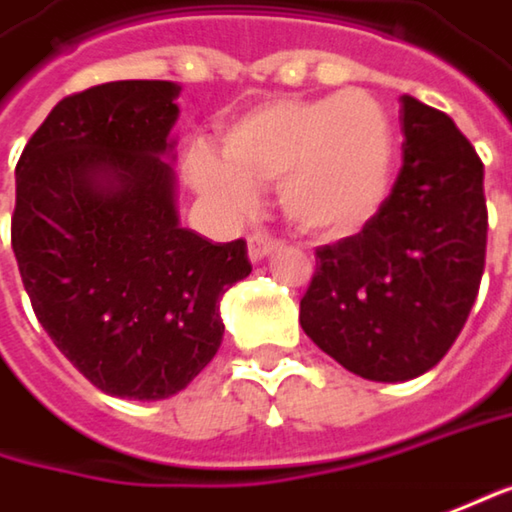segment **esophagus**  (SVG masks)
<instances>
[{"label":"esophagus","instance_id":"34e87169","mask_svg":"<svg viewBox=\"0 0 512 512\" xmlns=\"http://www.w3.org/2000/svg\"><path fill=\"white\" fill-rule=\"evenodd\" d=\"M276 247H279V238L265 233V230H259V233H253V236L247 238V253H250L253 262H262L268 253H274Z\"/></svg>","mask_w":512,"mask_h":512}]
</instances>
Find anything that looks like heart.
Wrapping results in <instances>:
<instances>
[{
  "mask_svg": "<svg viewBox=\"0 0 512 512\" xmlns=\"http://www.w3.org/2000/svg\"><path fill=\"white\" fill-rule=\"evenodd\" d=\"M224 157L189 154V180L224 212H244L253 186L279 183L291 221L344 236L364 227L387 198L393 136L367 92L265 101L224 133Z\"/></svg>",
  "mask_w": 512,
  "mask_h": 512,
  "instance_id": "1",
  "label": "heart"
}]
</instances>
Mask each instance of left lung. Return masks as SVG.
Masks as SVG:
<instances>
[{"instance_id": "left-lung-1", "label": "left lung", "mask_w": 512, "mask_h": 512, "mask_svg": "<svg viewBox=\"0 0 512 512\" xmlns=\"http://www.w3.org/2000/svg\"><path fill=\"white\" fill-rule=\"evenodd\" d=\"M402 171L361 233L317 247L300 326L349 373L408 382L460 335L487 259L484 163L440 110L402 95Z\"/></svg>"}]
</instances>
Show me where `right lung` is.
I'll list each match as a JSON object with an SVG mask.
<instances>
[{"label": "right lung", "mask_w": 512, "mask_h": 512, "mask_svg": "<svg viewBox=\"0 0 512 512\" xmlns=\"http://www.w3.org/2000/svg\"><path fill=\"white\" fill-rule=\"evenodd\" d=\"M180 87L110 81L57 101L17 163L11 247L31 309L98 390L180 393L224 338L218 303L247 244L180 227L171 128Z\"/></svg>", "instance_id": "obj_1"}]
</instances>
